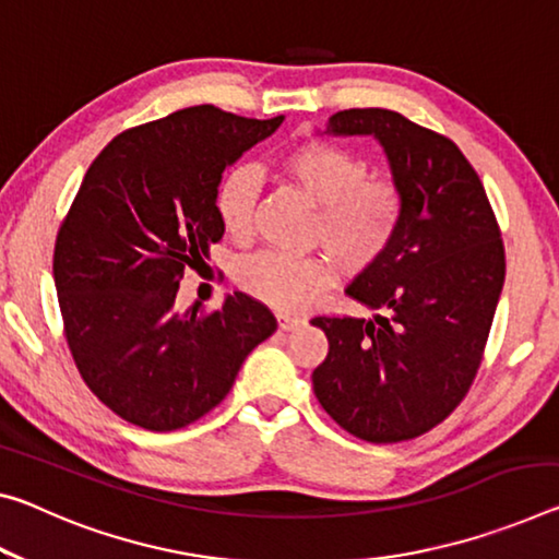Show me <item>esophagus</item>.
Instances as JSON below:
<instances>
[{"instance_id": "34e87169", "label": "esophagus", "mask_w": 559, "mask_h": 559, "mask_svg": "<svg viewBox=\"0 0 559 559\" xmlns=\"http://www.w3.org/2000/svg\"><path fill=\"white\" fill-rule=\"evenodd\" d=\"M276 321L281 331H294L300 323H304V318L296 316V313H288V311H278L276 313Z\"/></svg>"}]
</instances>
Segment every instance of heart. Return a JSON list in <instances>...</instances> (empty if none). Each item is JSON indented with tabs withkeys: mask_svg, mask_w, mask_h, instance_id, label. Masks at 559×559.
Masks as SVG:
<instances>
[{
	"mask_svg": "<svg viewBox=\"0 0 559 559\" xmlns=\"http://www.w3.org/2000/svg\"><path fill=\"white\" fill-rule=\"evenodd\" d=\"M286 179L318 209L313 241L348 271H366L393 246L405 216V197L397 181L370 176L366 158L331 141L308 139L281 158ZM261 179L251 166H234L221 176L214 209L231 236L246 238L253 228ZM236 278L248 294L273 308L311 306L333 281L325 255H288L259 251L238 263Z\"/></svg>",
	"mask_w": 559,
	"mask_h": 559,
	"instance_id": "b5f03b06",
	"label": "heart"
}]
</instances>
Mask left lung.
Segmentation results:
<instances>
[{
  "label": "left lung",
  "instance_id": "8db88e82",
  "mask_svg": "<svg viewBox=\"0 0 559 559\" xmlns=\"http://www.w3.org/2000/svg\"><path fill=\"white\" fill-rule=\"evenodd\" d=\"M325 134L376 136L405 216L393 246L345 288L373 318L316 316L328 356L323 411L368 442L418 438L448 418L483 362L504 283V246L480 176L448 136L388 109L333 114Z\"/></svg>",
  "mask_w": 559,
  "mask_h": 559
}]
</instances>
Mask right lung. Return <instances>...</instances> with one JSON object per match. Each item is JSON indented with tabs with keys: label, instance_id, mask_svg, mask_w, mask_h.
Wrapping results in <instances>:
<instances>
[{
	"label": "right lung",
	"instance_id": "add662e5",
	"mask_svg": "<svg viewBox=\"0 0 559 559\" xmlns=\"http://www.w3.org/2000/svg\"><path fill=\"white\" fill-rule=\"evenodd\" d=\"M281 121L191 106L121 131L88 166L59 226L55 283L79 373L127 423L154 432L197 423L276 331L241 290L186 313L176 294L224 236L214 209L224 168Z\"/></svg>",
	"mask_w": 559,
	"mask_h": 559
}]
</instances>
